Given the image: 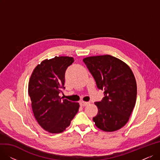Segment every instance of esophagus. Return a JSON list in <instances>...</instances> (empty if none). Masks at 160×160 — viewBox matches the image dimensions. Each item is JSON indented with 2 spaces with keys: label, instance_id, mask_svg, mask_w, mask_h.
Instances as JSON below:
<instances>
[{
  "label": "esophagus",
  "instance_id": "1",
  "mask_svg": "<svg viewBox=\"0 0 160 160\" xmlns=\"http://www.w3.org/2000/svg\"><path fill=\"white\" fill-rule=\"evenodd\" d=\"M89 104V102H81L80 103V106H82V107H84V106H87V105Z\"/></svg>",
  "mask_w": 160,
  "mask_h": 160
}]
</instances>
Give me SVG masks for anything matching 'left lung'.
I'll return each mask as SVG.
<instances>
[{
	"label": "left lung",
	"instance_id": "1",
	"mask_svg": "<svg viewBox=\"0 0 160 160\" xmlns=\"http://www.w3.org/2000/svg\"><path fill=\"white\" fill-rule=\"evenodd\" d=\"M97 88L104 89V97L95 102L98 113L93 120L105 132L118 130L127 123L135 106L137 84L135 77L124 62L110 55L83 59Z\"/></svg>",
	"mask_w": 160,
	"mask_h": 160
}]
</instances>
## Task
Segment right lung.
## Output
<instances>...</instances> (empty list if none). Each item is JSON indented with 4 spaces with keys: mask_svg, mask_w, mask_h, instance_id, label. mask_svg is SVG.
Segmentation results:
<instances>
[{
    "mask_svg": "<svg viewBox=\"0 0 160 160\" xmlns=\"http://www.w3.org/2000/svg\"><path fill=\"white\" fill-rule=\"evenodd\" d=\"M74 62L68 56L46 59L33 71L28 83L32 108L39 124L46 131L58 133L69 127L77 113L79 104L62 99L65 73Z\"/></svg>",
    "mask_w": 160,
    "mask_h": 160,
    "instance_id": "add662e5",
    "label": "right lung"
}]
</instances>
